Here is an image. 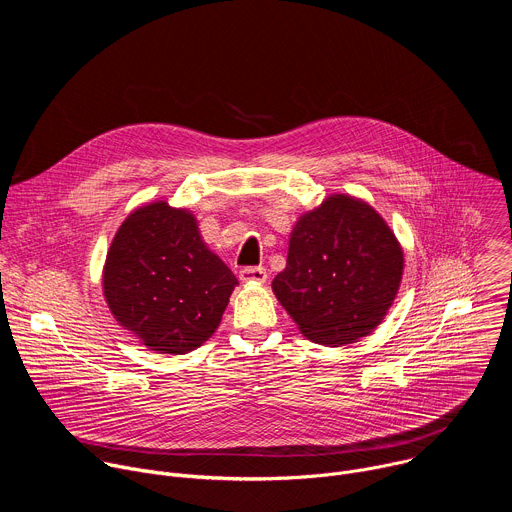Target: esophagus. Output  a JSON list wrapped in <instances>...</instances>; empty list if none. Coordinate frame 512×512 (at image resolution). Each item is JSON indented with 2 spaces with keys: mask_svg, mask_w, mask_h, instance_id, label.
<instances>
[{
  "mask_svg": "<svg viewBox=\"0 0 512 512\" xmlns=\"http://www.w3.org/2000/svg\"><path fill=\"white\" fill-rule=\"evenodd\" d=\"M239 279L243 283H263L267 279L265 267H245L239 271Z\"/></svg>",
  "mask_w": 512,
  "mask_h": 512,
  "instance_id": "34e87169",
  "label": "esophagus"
}]
</instances>
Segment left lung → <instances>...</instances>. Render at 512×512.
Here are the masks:
<instances>
[{
  "instance_id": "1",
  "label": "left lung",
  "mask_w": 512,
  "mask_h": 512,
  "mask_svg": "<svg viewBox=\"0 0 512 512\" xmlns=\"http://www.w3.org/2000/svg\"><path fill=\"white\" fill-rule=\"evenodd\" d=\"M403 249L360 198L332 194L291 229L287 263L271 287L300 332L324 346L369 336L393 306Z\"/></svg>"
}]
</instances>
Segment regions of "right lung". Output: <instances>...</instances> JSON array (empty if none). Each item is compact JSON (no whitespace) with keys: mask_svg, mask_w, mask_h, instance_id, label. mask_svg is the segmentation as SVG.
I'll use <instances>...</instances> for the list:
<instances>
[{"mask_svg":"<svg viewBox=\"0 0 512 512\" xmlns=\"http://www.w3.org/2000/svg\"><path fill=\"white\" fill-rule=\"evenodd\" d=\"M235 285L233 271L202 241L196 216L166 200L125 218L103 267L113 318L160 354L202 346L221 324Z\"/></svg>","mask_w":512,"mask_h":512,"instance_id":"1","label":"right lung"}]
</instances>
